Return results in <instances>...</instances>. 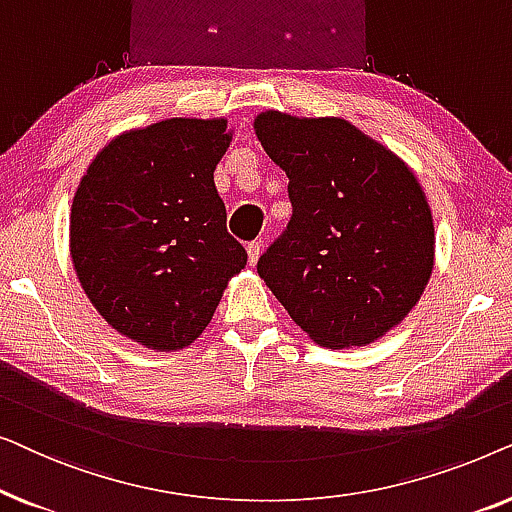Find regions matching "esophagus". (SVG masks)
<instances>
[{
  "instance_id": "obj_1",
  "label": "esophagus",
  "mask_w": 512,
  "mask_h": 512,
  "mask_svg": "<svg viewBox=\"0 0 512 512\" xmlns=\"http://www.w3.org/2000/svg\"><path fill=\"white\" fill-rule=\"evenodd\" d=\"M247 254H249V265H256L258 261V254H261V242L254 240L247 244Z\"/></svg>"
}]
</instances>
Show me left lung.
<instances>
[{
    "label": "left lung",
    "mask_w": 512,
    "mask_h": 512,
    "mask_svg": "<svg viewBox=\"0 0 512 512\" xmlns=\"http://www.w3.org/2000/svg\"><path fill=\"white\" fill-rule=\"evenodd\" d=\"M258 142L289 177L293 214L258 275L319 345L363 347L401 324L433 270V219L415 174L342 118L265 111Z\"/></svg>",
    "instance_id": "1"
}]
</instances>
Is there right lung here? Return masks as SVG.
<instances>
[{"label":"right lung","mask_w":512,"mask_h":512,"mask_svg":"<svg viewBox=\"0 0 512 512\" xmlns=\"http://www.w3.org/2000/svg\"><path fill=\"white\" fill-rule=\"evenodd\" d=\"M228 144L223 118H167L109 142L76 188V277L107 324L139 345H191L247 265L214 186Z\"/></svg>","instance_id":"1"}]
</instances>
